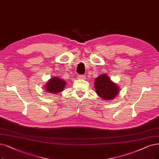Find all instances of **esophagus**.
<instances>
[{
    "instance_id": "1",
    "label": "esophagus",
    "mask_w": 159,
    "mask_h": 159,
    "mask_svg": "<svg viewBox=\"0 0 159 159\" xmlns=\"http://www.w3.org/2000/svg\"><path fill=\"white\" fill-rule=\"evenodd\" d=\"M78 79H85V75H78Z\"/></svg>"
}]
</instances>
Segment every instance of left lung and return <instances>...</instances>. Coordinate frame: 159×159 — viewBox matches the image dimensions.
Segmentation results:
<instances>
[{"label": "left lung", "mask_w": 159, "mask_h": 159, "mask_svg": "<svg viewBox=\"0 0 159 159\" xmlns=\"http://www.w3.org/2000/svg\"><path fill=\"white\" fill-rule=\"evenodd\" d=\"M94 87L98 96L106 100H111L116 98L119 91L118 86L106 74L100 75L96 78Z\"/></svg>", "instance_id": "left-lung-1"}]
</instances>
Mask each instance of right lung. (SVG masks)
Listing matches in <instances>:
<instances>
[{"instance_id": "obj_1", "label": "right lung", "mask_w": 159, "mask_h": 159, "mask_svg": "<svg viewBox=\"0 0 159 159\" xmlns=\"http://www.w3.org/2000/svg\"><path fill=\"white\" fill-rule=\"evenodd\" d=\"M66 84L65 80L60 79L59 77H53L48 82L45 89L50 93H58L64 90Z\"/></svg>"}]
</instances>
